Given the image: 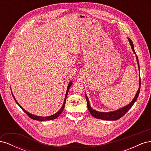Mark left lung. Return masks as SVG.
<instances>
[{"mask_svg": "<svg viewBox=\"0 0 151 151\" xmlns=\"http://www.w3.org/2000/svg\"><path fill=\"white\" fill-rule=\"evenodd\" d=\"M128 38V40H129V42H130L132 51H133L134 53L135 54L139 70V63L138 57H137V55L135 53L133 42H132V40L129 38ZM139 88L137 91V93L135 96V97L134 98V99H132V101L129 104L126 105L125 106L123 107L120 109H117V110L113 111H109V112H100V111H98L94 110V109L91 108L90 103H89V99H88V96H87V95L85 93L86 99V101H87V105H88V108L89 109L90 113L91 114V115H92L93 117H94L96 118H98V119H101V120H116L118 119H119V118L122 117L129 110V109L132 108V106H133L134 104L135 103V102L137 101V99L138 96H139V93H140V76H139Z\"/></svg>", "mask_w": 151, "mask_h": 151, "instance_id": "left-lung-1", "label": "left lung"}]
</instances>
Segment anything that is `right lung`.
<instances>
[{"label":"right lung","instance_id":"1","mask_svg":"<svg viewBox=\"0 0 151 151\" xmlns=\"http://www.w3.org/2000/svg\"><path fill=\"white\" fill-rule=\"evenodd\" d=\"M72 81H70L69 83H68V86H67V91H66V94H65V99H64V101H63V105H62V108L59 109V110L56 113H55V114H53V115H51V116H36V115H33V114H31V113H29L28 111H27L26 110H25V109L22 108L21 105L18 103V102L16 101V98H15V97H14V96L13 95V93H12V92L11 91V93H12V96H13V98H14V100H15V101L16 102V103L19 105V107L22 109V110H23V111L27 115H28L29 118H31V119H33V120H38V121H46V120H54V119H56L57 118H58L59 116L60 115V114L62 113V112L63 111V109H64V107H65V101H66V99H67V94H68V90H69V89H70V86H72Z\"/></svg>","mask_w":151,"mask_h":151}]
</instances>
